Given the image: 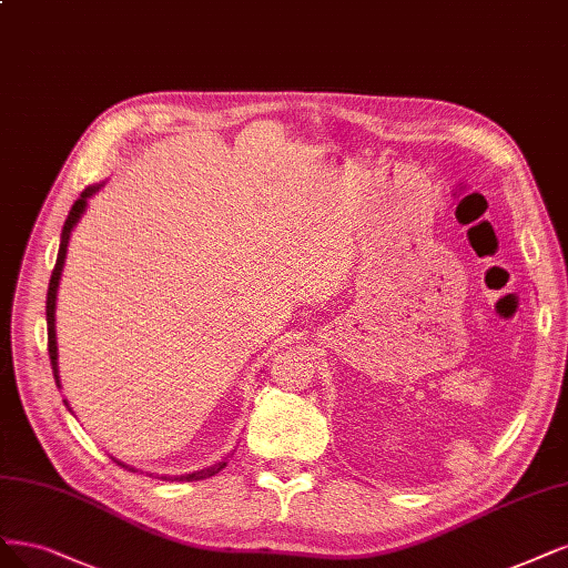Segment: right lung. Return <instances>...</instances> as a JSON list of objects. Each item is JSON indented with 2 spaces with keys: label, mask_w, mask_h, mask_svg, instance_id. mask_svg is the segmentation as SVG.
Here are the masks:
<instances>
[{
  "label": "right lung",
  "mask_w": 568,
  "mask_h": 568,
  "mask_svg": "<svg viewBox=\"0 0 568 568\" xmlns=\"http://www.w3.org/2000/svg\"><path fill=\"white\" fill-rule=\"evenodd\" d=\"M95 192V187H89V190H84L82 192V197L77 200L74 204H72V209H70V213H68V221H65V225H63V234H61V248H58V258H55V267H53V272H51V280H49V291H47V331H49V359H51V368H53V378H55V385H61L58 383V349H55V293H58V282H61V272H63V265H65V253H68V240H70V232H72V227L77 225V221H80V216L84 213V209H87V200L91 197V194ZM116 465H122V467H129V465H124V463H116ZM225 467V460H221V463H216V465H211V467H204V470H197V473H192V475H175V477H160V479H166V481H200V479H206V477H213V475H219L221 470ZM131 473H135L133 467H129Z\"/></svg>",
  "instance_id": "add662e5"
}]
</instances>
